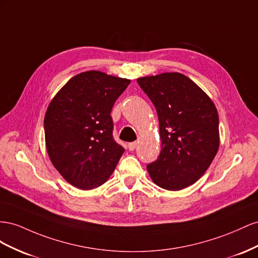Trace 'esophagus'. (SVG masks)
<instances>
[{
    "mask_svg": "<svg viewBox=\"0 0 258 258\" xmlns=\"http://www.w3.org/2000/svg\"><path fill=\"white\" fill-rule=\"evenodd\" d=\"M137 147V143L136 142H134V143H130L128 145H127V148H128V150L130 151H133L135 148Z\"/></svg>",
    "mask_w": 258,
    "mask_h": 258,
    "instance_id": "34e87169",
    "label": "esophagus"
}]
</instances>
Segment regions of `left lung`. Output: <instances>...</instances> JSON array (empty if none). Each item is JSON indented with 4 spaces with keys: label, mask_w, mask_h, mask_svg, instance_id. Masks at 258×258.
<instances>
[{
    "label": "left lung",
    "mask_w": 258,
    "mask_h": 258,
    "mask_svg": "<svg viewBox=\"0 0 258 258\" xmlns=\"http://www.w3.org/2000/svg\"><path fill=\"white\" fill-rule=\"evenodd\" d=\"M156 107L162 150L147 165L154 183L176 191L195 183L219 147L218 113L210 97L178 72L137 79Z\"/></svg>",
    "instance_id": "obj_1"
}]
</instances>
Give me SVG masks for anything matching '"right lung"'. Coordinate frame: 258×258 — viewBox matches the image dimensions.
I'll return each instance as SVG.
<instances>
[{
	"mask_svg": "<svg viewBox=\"0 0 258 258\" xmlns=\"http://www.w3.org/2000/svg\"><path fill=\"white\" fill-rule=\"evenodd\" d=\"M127 79L86 71L69 80L44 117L51 163L72 186L90 190L106 182L124 152L112 135L110 115Z\"/></svg>",
	"mask_w": 258,
	"mask_h": 258,
	"instance_id": "add662e5",
	"label": "right lung"
}]
</instances>
